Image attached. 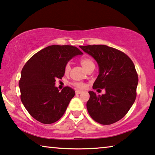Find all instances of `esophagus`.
Here are the masks:
<instances>
[{
    "instance_id": "1",
    "label": "esophagus",
    "mask_w": 155,
    "mask_h": 155,
    "mask_svg": "<svg viewBox=\"0 0 155 155\" xmlns=\"http://www.w3.org/2000/svg\"><path fill=\"white\" fill-rule=\"evenodd\" d=\"M82 91H81V90H76L75 91V93L77 94V95H79V94L82 93Z\"/></svg>"
}]
</instances>
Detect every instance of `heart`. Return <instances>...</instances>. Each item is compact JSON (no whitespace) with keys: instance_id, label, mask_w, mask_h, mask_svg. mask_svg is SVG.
I'll use <instances>...</instances> for the list:
<instances>
[{"instance_id":"1","label":"heart","mask_w":155,"mask_h":155,"mask_svg":"<svg viewBox=\"0 0 155 155\" xmlns=\"http://www.w3.org/2000/svg\"><path fill=\"white\" fill-rule=\"evenodd\" d=\"M80 63L82 65V67L86 70H87L90 68H91L92 66H95V64H94L93 61H92L91 58H82L81 60H80ZM70 63H67L65 66V73L67 74L70 72ZM73 85L75 86V87L78 88V89H84L85 88V85L83 83V82H73Z\"/></svg>"}]
</instances>
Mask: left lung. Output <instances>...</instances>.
<instances>
[{
  "label": "left lung",
  "instance_id": "8db88e82",
  "mask_svg": "<svg viewBox=\"0 0 155 155\" xmlns=\"http://www.w3.org/2000/svg\"><path fill=\"white\" fill-rule=\"evenodd\" d=\"M80 48L94 58L99 66V75L92 87L106 92L102 95L89 92L88 113L95 122L104 125L119 121L136 99L138 75L133 62L123 52L107 45Z\"/></svg>",
  "mask_w": 155,
  "mask_h": 155
}]
</instances>
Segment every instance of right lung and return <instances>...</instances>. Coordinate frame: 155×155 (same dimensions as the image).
Listing matches in <instances>:
<instances>
[{
    "instance_id": "obj_1",
    "label": "right lung",
    "mask_w": 155,
    "mask_h": 155,
    "mask_svg": "<svg viewBox=\"0 0 155 155\" xmlns=\"http://www.w3.org/2000/svg\"><path fill=\"white\" fill-rule=\"evenodd\" d=\"M82 54L73 45H50L25 64L19 80L21 100L34 119L52 124L62 117L75 92L68 86L59 92L55 80L62 79L70 59Z\"/></svg>"
}]
</instances>
